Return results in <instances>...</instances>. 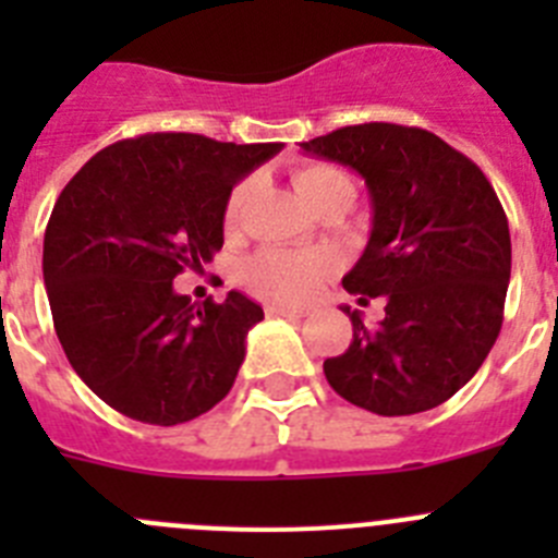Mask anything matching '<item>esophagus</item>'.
I'll return each instance as SVG.
<instances>
[{
  "instance_id": "1",
  "label": "esophagus",
  "mask_w": 558,
  "mask_h": 558,
  "mask_svg": "<svg viewBox=\"0 0 558 558\" xmlns=\"http://www.w3.org/2000/svg\"><path fill=\"white\" fill-rule=\"evenodd\" d=\"M265 313H268V315H295V318H302L304 310L302 307H290V304L270 302V304H265Z\"/></svg>"
}]
</instances>
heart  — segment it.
<instances>
[{
  "label": "heart",
  "mask_w": 558,
  "mask_h": 558,
  "mask_svg": "<svg viewBox=\"0 0 558 558\" xmlns=\"http://www.w3.org/2000/svg\"><path fill=\"white\" fill-rule=\"evenodd\" d=\"M293 184L310 206L322 204L335 192H349L354 195V184L347 172L332 165H304L293 170ZM248 181L236 184L229 192L223 209L226 229H234L243 215L245 198H248ZM335 259L327 251H288V248H263L248 256L240 268V279L248 284L254 293L268 295L276 302H304L318 293L327 276L332 274Z\"/></svg>",
  "instance_id": "obj_1"
}]
</instances>
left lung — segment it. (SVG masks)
<instances>
[{
  "label": "left lung",
  "instance_id": "1",
  "mask_svg": "<svg viewBox=\"0 0 558 558\" xmlns=\"http://www.w3.org/2000/svg\"><path fill=\"white\" fill-rule=\"evenodd\" d=\"M310 156L366 179L372 236L343 288L377 327L352 318V343L324 360L340 397L379 416L441 405L483 366L502 327L511 276L509 220L481 167L425 128L347 125L302 142Z\"/></svg>",
  "mask_w": 558,
  "mask_h": 558
}]
</instances>
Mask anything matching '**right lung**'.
I'll return each instance as SVG.
<instances>
[{"mask_svg": "<svg viewBox=\"0 0 558 558\" xmlns=\"http://www.w3.org/2000/svg\"><path fill=\"white\" fill-rule=\"evenodd\" d=\"M282 150L201 133H145L102 147L58 195L44 284L77 377L122 416L181 425L231 391L263 307L231 290L192 304L172 290L223 248L231 186Z\"/></svg>", "mask_w": 558, "mask_h": 558, "instance_id": "1", "label": "right lung"}]
</instances>
